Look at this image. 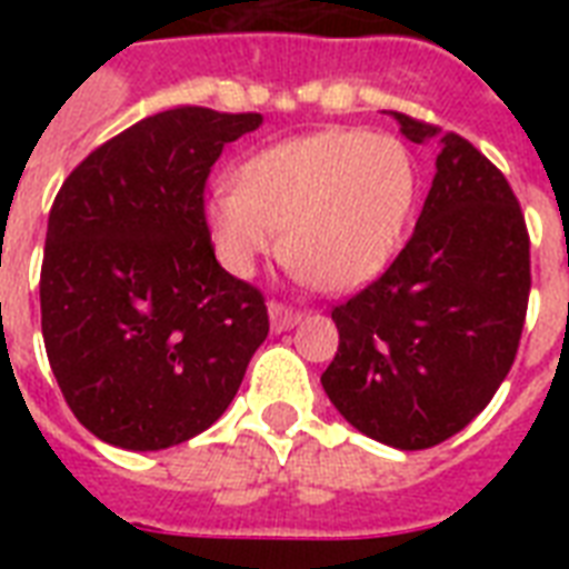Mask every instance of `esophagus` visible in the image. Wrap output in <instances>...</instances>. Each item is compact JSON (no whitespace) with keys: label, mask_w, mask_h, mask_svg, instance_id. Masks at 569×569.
<instances>
[{"label":"esophagus","mask_w":569,"mask_h":569,"mask_svg":"<svg viewBox=\"0 0 569 569\" xmlns=\"http://www.w3.org/2000/svg\"><path fill=\"white\" fill-rule=\"evenodd\" d=\"M268 319H271V330L274 333H283V330H292L298 321H301V312L292 310V307H286V303L271 301L268 303Z\"/></svg>","instance_id":"34e87169"}]
</instances>
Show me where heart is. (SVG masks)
I'll use <instances>...</instances> for the list:
<instances>
[{"mask_svg": "<svg viewBox=\"0 0 569 569\" xmlns=\"http://www.w3.org/2000/svg\"><path fill=\"white\" fill-rule=\"evenodd\" d=\"M413 203L416 164L398 138L321 129L244 159L232 189L209 197L206 227L232 274H253L280 230L301 283L355 292L396 257Z\"/></svg>", "mask_w": 569, "mask_h": 569, "instance_id": "1", "label": "heart"}]
</instances>
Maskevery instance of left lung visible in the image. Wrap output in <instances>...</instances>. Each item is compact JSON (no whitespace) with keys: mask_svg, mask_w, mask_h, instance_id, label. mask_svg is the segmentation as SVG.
Segmentation results:
<instances>
[{"mask_svg":"<svg viewBox=\"0 0 569 569\" xmlns=\"http://www.w3.org/2000/svg\"><path fill=\"white\" fill-rule=\"evenodd\" d=\"M392 118L416 144H440L437 173L396 262L330 312L339 348L321 387L360 433L419 451L463 431L511 372L529 232L508 180L467 138Z\"/></svg>","mask_w":569,"mask_h":569,"instance_id":"obj_1","label":"left lung"}]
</instances>
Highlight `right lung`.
Wrapping results in <instances>:
<instances>
[{"label": "right lung", "instance_id": "1", "mask_svg": "<svg viewBox=\"0 0 569 569\" xmlns=\"http://www.w3.org/2000/svg\"><path fill=\"white\" fill-rule=\"evenodd\" d=\"M259 127L262 114L162 111L97 147L58 191L40 328L64 401L97 440H191L266 342V301L218 266L203 214L209 168Z\"/></svg>", "mask_w": 569, "mask_h": 569}]
</instances>
